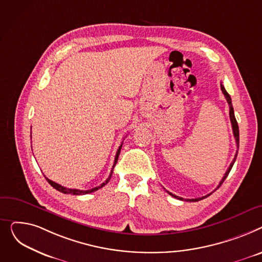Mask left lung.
Listing matches in <instances>:
<instances>
[{"label": "left lung", "mask_w": 262, "mask_h": 262, "mask_svg": "<svg viewBox=\"0 0 262 262\" xmlns=\"http://www.w3.org/2000/svg\"><path fill=\"white\" fill-rule=\"evenodd\" d=\"M221 90H222V93L224 94L225 99H226V101H227V103H228V105H229V118H230V122H232V128H233V133H234V136H235V140H236V145H237V148H239V127H238V122H237L236 117H235V114H234V107H233V104H232V98H230L229 94L226 92V90H225V88L223 86L222 82H221ZM237 155H238V150L236 151V155H235V158H234L233 162L230 163L228 169L226 170V172H225L224 177L222 178V180L220 181V183H219V185H218L217 188H219V187L222 185V183H223V182L225 181V179L227 178V176H228V173H229V171H230V169H232V167L234 166V163H235V161H236V159H237ZM167 192H168L169 194H170V195H172L173 198L179 199V200H182V201H186V202H198V201H200V200H203V199L207 198L208 195H210V194L212 193V192H210V193H208V194H206V195H204V196H202V198H196V199H184V198L178 196V195H176V194H173V193H171V192H169V191H167Z\"/></svg>", "instance_id": "left-lung-1"}]
</instances>
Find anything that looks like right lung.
<instances>
[{"mask_svg": "<svg viewBox=\"0 0 262 262\" xmlns=\"http://www.w3.org/2000/svg\"><path fill=\"white\" fill-rule=\"evenodd\" d=\"M121 146H122V143H121V145L119 146V148H118V150H117V152H116V156H115V160H114V164H113V167H112V170H111V172H110V176H109V178H107L102 184H100L99 186H97V187H94V188H92V189H89V190H80V189H71V188H67V187H63V186H61V185H59V184H57V183H55V182H53V181H51L50 179H48L46 178L45 176V179L48 180V182L51 184V185L55 188V189H57L58 191H60V192H62V193H69V194H74V195H80V194H86V193H91V192H94V191H96V190H98V189H100L101 187H103L105 184H107L109 183V181H110V179H111V177H112V173H113V169H114V167H115V165H116V163H117V160H118V157H119V153H120V149H121Z\"/></svg>", "mask_w": 262, "mask_h": 262, "instance_id": "right-lung-1", "label": "right lung"}]
</instances>
